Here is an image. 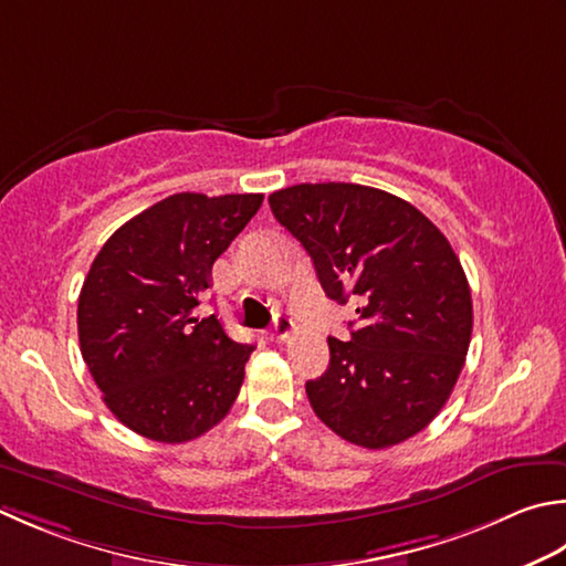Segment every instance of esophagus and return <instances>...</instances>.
I'll return each instance as SVG.
<instances>
[{
    "label": "esophagus",
    "instance_id": "1",
    "mask_svg": "<svg viewBox=\"0 0 566 566\" xmlns=\"http://www.w3.org/2000/svg\"><path fill=\"white\" fill-rule=\"evenodd\" d=\"M292 334H294V321L286 314H276L274 324L270 328V338L276 343H284Z\"/></svg>",
    "mask_w": 566,
    "mask_h": 566
}]
</instances>
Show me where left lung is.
Listing matches in <instances>:
<instances>
[{
    "mask_svg": "<svg viewBox=\"0 0 566 566\" xmlns=\"http://www.w3.org/2000/svg\"><path fill=\"white\" fill-rule=\"evenodd\" d=\"M328 298L358 304L350 340L328 338L326 373L306 382L316 417L350 444L387 449L422 431L467 363L469 280L419 210L360 184H298L270 196Z\"/></svg>",
    "mask_w": 566,
    "mask_h": 566,
    "instance_id": "obj_1",
    "label": "left lung"
}]
</instances>
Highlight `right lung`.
Returning <instances> with one entry per match:
<instances>
[{"label":"right lung","instance_id":"obj_1","mask_svg":"<svg viewBox=\"0 0 566 566\" xmlns=\"http://www.w3.org/2000/svg\"><path fill=\"white\" fill-rule=\"evenodd\" d=\"M262 193H174L113 232L77 298L83 360L122 424L164 444L206 434L245 380L254 346L198 318L213 262Z\"/></svg>","mask_w":566,"mask_h":566}]
</instances>
